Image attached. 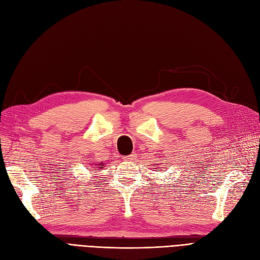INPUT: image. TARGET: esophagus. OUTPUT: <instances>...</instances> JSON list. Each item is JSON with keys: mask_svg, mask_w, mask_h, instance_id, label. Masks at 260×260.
Here are the masks:
<instances>
[{"mask_svg": "<svg viewBox=\"0 0 260 260\" xmlns=\"http://www.w3.org/2000/svg\"><path fill=\"white\" fill-rule=\"evenodd\" d=\"M123 159L125 161H135L137 159V155L136 154H131V155H128V156H124Z\"/></svg>", "mask_w": 260, "mask_h": 260, "instance_id": "esophagus-1", "label": "esophagus"}]
</instances>
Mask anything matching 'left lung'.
I'll list each match as a JSON object with an SVG mask.
<instances>
[{"instance_id": "obj_1", "label": "left lung", "mask_w": 260, "mask_h": 260, "mask_svg": "<svg viewBox=\"0 0 260 260\" xmlns=\"http://www.w3.org/2000/svg\"><path fill=\"white\" fill-rule=\"evenodd\" d=\"M157 165H158V164H155V165H154V167H156V166H157Z\"/></svg>"}]
</instances>
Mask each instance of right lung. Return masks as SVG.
I'll list each match as a JSON object with an SVG mask.
<instances>
[{
  "mask_svg": "<svg viewBox=\"0 0 260 260\" xmlns=\"http://www.w3.org/2000/svg\"><path fill=\"white\" fill-rule=\"evenodd\" d=\"M96 165H98V166H96V167H98L99 169H101V168H103V166H105V164H103V162H100V164H96Z\"/></svg>",
  "mask_w": 260,
  "mask_h": 260,
  "instance_id": "obj_1",
  "label": "right lung"
}]
</instances>
